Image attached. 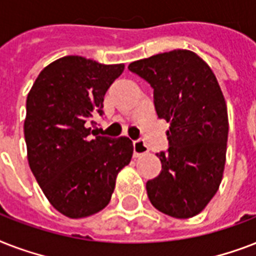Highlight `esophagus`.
Wrapping results in <instances>:
<instances>
[{"instance_id":"34e87169","label":"esophagus","mask_w":256,"mask_h":256,"mask_svg":"<svg viewBox=\"0 0 256 256\" xmlns=\"http://www.w3.org/2000/svg\"><path fill=\"white\" fill-rule=\"evenodd\" d=\"M132 148H134V156H140L142 154H146L148 152V144H144L142 140H136L132 142Z\"/></svg>"}]
</instances>
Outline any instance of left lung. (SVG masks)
Segmentation results:
<instances>
[{
  "mask_svg": "<svg viewBox=\"0 0 256 256\" xmlns=\"http://www.w3.org/2000/svg\"><path fill=\"white\" fill-rule=\"evenodd\" d=\"M154 90L158 118L170 124L168 148L156 154L162 171L146 190L156 210L174 218L195 216L222 182L228 118L212 70L190 50H172L128 65Z\"/></svg>",
  "mask_w": 256,
  "mask_h": 256,
  "instance_id": "obj_1",
  "label": "left lung"
}]
</instances>
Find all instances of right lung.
<instances>
[{
  "label": "right lung",
  "mask_w": 256,
  "mask_h": 256,
  "mask_svg": "<svg viewBox=\"0 0 256 256\" xmlns=\"http://www.w3.org/2000/svg\"><path fill=\"white\" fill-rule=\"evenodd\" d=\"M124 65L68 56L42 70L26 100L24 124L32 172L52 206L85 218L108 206L116 175L132 156L128 136H96L94 116Z\"/></svg>",
  "instance_id": "1"
}]
</instances>
